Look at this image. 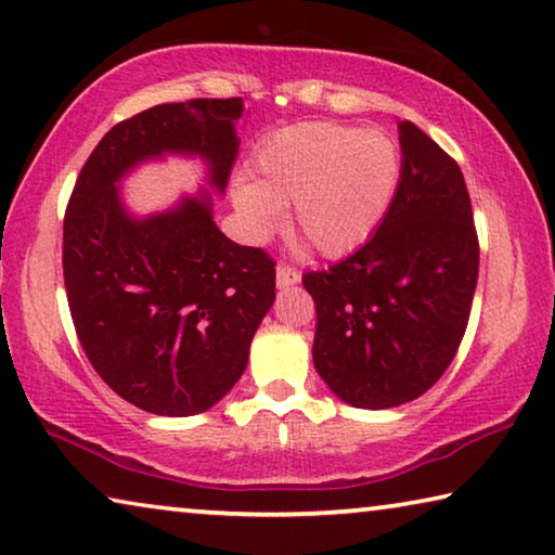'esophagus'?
Returning a JSON list of instances; mask_svg holds the SVG:
<instances>
[{
	"mask_svg": "<svg viewBox=\"0 0 555 555\" xmlns=\"http://www.w3.org/2000/svg\"><path fill=\"white\" fill-rule=\"evenodd\" d=\"M301 281V274H298V269L288 267V263H279L276 267V284L279 286H294Z\"/></svg>",
	"mask_w": 555,
	"mask_h": 555,
	"instance_id": "esophagus-1",
	"label": "esophagus"
}]
</instances>
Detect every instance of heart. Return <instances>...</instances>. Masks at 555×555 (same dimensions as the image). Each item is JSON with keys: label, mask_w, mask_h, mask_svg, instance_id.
<instances>
[{"label": "heart", "mask_w": 555, "mask_h": 555, "mask_svg": "<svg viewBox=\"0 0 555 555\" xmlns=\"http://www.w3.org/2000/svg\"><path fill=\"white\" fill-rule=\"evenodd\" d=\"M402 178L400 143L385 130L298 122L263 143L254 182L234 188L251 234L267 236L292 205V234L323 257L358 249L388 215Z\"/></svg>", "instance_id": "heart-1"}]
</instances>
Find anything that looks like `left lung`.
<instances>
[{
  "instance_id": "8db88e82",
  "label": "left lung",
  "mask_w": 555,
  "mask_h": 555,
  "mask_svg": "<svg viewBox=\"0 0 555 555\" xmlns=\"http://www.w3.org/2000/svg\"><path fill=\"white\" fill-rule=\"evenodd\" d=\"M402 178L377 232L328 269L306 271L313 363L343 402L385 410L427 392L469 323L479 236L460 165L402 120Z\"/></svg>"
}]
</instances>
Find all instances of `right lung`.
<instances>
[{
  "instance_id": "obj_1",
  "label": "right lung",
  "mask_w": 555,
  "mask_h": 555,
  "mask_svg": "<svg viewBox=\"0 0 555 555\" xmlns=\"http://www.w3.org/2000/svg\"><path fill=\"white\" fill-rule=\"evenodd\" d=\"M242 111V99H192L116 122L68 199L64 284L76 336L103 383L153 415H199L234 388L276 298V261L227 240L207 197L133 219L116 182L145 157L199 153L222 192Z\"/></svg>"
}]
</instances>
